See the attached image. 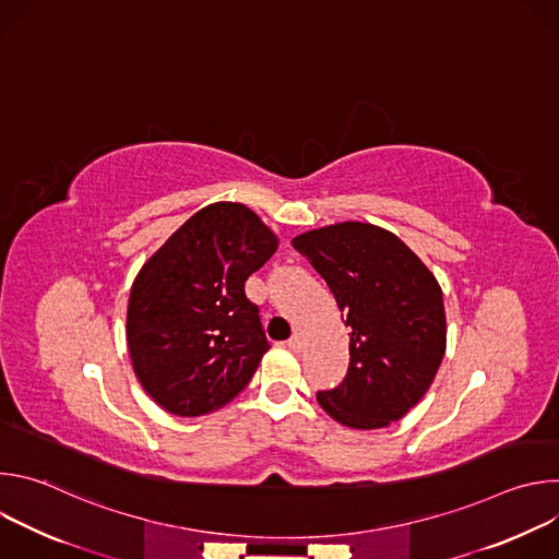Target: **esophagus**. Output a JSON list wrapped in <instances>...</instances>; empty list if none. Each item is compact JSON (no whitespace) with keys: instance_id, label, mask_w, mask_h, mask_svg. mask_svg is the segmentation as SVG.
Segmentation results:
<instances>
[{"instance_id":"esophagus-1","label":"esophagus","mask_w":559,"mask_h":559,"mask_svg":"<svg viewBox=\"0 0 559 559\" xmlns=\"http://www.w3.org/2000/svg\"><path fill=\"white\" fill-rule=\"evenodd\" d=\"M287 347H289L294 354H298V352H302V347H305V338H302L300 334H294V336L287 341Z\"/></svg>"}]
</instances>
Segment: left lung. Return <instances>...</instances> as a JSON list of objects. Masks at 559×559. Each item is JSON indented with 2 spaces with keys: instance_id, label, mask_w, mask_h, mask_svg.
<instances>
[{
  "instance_id": "left-lung-1",
  "label": "left lung",
  "mask_w": 559,
  "mask_h": 559,
  "mask_svg": "<svg viewBox=\"0 0 559 559\" xmlns=\"http://www.w3.org/2000/svg\"><path fill=\"white\" fill-rule=\"evenodd\" d=\"M347 316L349 369L321 407L352 429L401 420L431 386L447 347L442 289L395 234L371 223H336L292 241Z\"/></svg>"
}]
</instances>
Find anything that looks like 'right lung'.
I'll list each match as a JSON object with an SVG mask.
<instances>
[{"mask_svg":"<svg viewBox=\"0 0 559 559\" xmlns=\"http://www.w3.org/2000/svg\"><path fill=\"white\" fill-rule=\"evenodd\" d=\"M276 246L250 207L212 203L141 267L128 300V352L156 405L194 418L248 386L270 343L246 281Z\"/></svg>","mask_w":559,"mask_h":559,"instance_id":"obj_1","label":"right lung"}]
</instances>
